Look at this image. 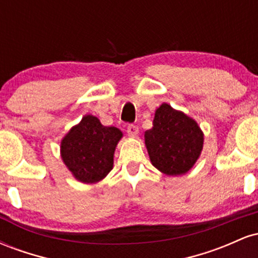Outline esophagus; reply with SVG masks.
I'll return each mask as SVG.
<instances>
[{"label":"esophagus","instance_id":"34e87169","mask_svg":"<svg viewBox=\"0 0 258 258\" xmlns=\"http://www.w3.org/2000/svg\"><path fill=\"white\" fill-rule=\"evenodd\" d=\"M127 133H128L130 137H137L138 133H139L138 127L135 125H130L128 127H127Z\"/></svg>","mask_w":258,"mask_h":258}]
</instances>
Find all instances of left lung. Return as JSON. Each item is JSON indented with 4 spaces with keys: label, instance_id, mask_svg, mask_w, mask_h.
I'll use <instances>...</instances> for the list:
<instances>
[{
    "label": "left lung",
    "instance_id": "8db88e82",
    "mask_svg": "<svg viewBox=\"0 0 258 258\" xmlns=\"http://www.w3.org/2000/svg\"><path fill=\"white\" fill-rule=\"evenodd\" d=\"M152 165L167 176H182L194 166L204 147V132L194 119L162 103L153 127L144 133Z\"/></svg>",
    "mask_w": 258,
    "mask_h": 258
}]
</instances>
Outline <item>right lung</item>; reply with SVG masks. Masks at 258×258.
Listing matches in <instances>:
<instances>
[{
  "label": "right lung",
  "instance_id": "obj_1",
  "mask_svg": "<svg viewBox=\"0 0 258 258\" xmlns=\"http://www.w3.org/2000/svg\"><path fill=\"white\" fill-rule=\"evenodd\" d=\"M122 136L116 127L102 125L94 115H85L61 139V160L79 182H100L112 170L115 149Z\"/></svg>",
  "mask_w": 258,
  "mask_h": 258
}]
</instances>
